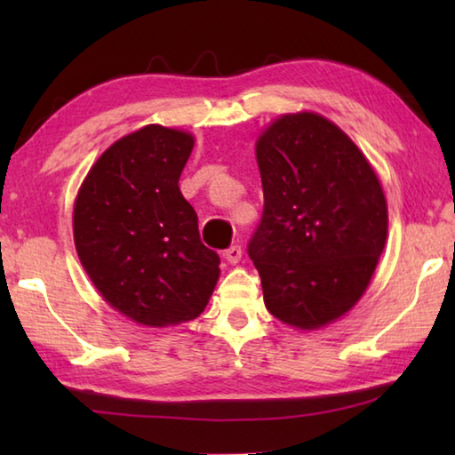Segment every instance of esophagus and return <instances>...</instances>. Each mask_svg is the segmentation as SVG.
Wrapping results in <instances>:
<instances>
[{"label":"esophagus","mask_w":455,"mask_h":455,"mask_svg":"<svg viewBox=\"0 0 455 455\" xmlns=\"http://www.w3.org/2000/svg\"><path fill=\"white\" fill-rule=\"evenodd\" d=\"M222 257H225L230 265H236L238 260L243 259V249L238 244H233V246H228L225 252H222Z\"/></svg>","instance_id":"obj_1"}]
</instances>
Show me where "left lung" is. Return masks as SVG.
<instances>
[{
  "label": "left lung",
  "instance_id": "8db88e82",
  "mask_svg": "<svg viewBox=\"0 0 455 455\" xmlns=\"http://www.w3.org/2000/svg\"><path fill=\"white\" fill-rule=\"evenodd\" d=\"M265 211L249 257L265 305L284 325L315 331L367 291L387 241V200L371 163L317 112L281 114L255 144Z\"/></svg>",
  "mask_w": 455,
  "mask_h": 455
}]
</instances>
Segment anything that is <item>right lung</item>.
Masks as SVG:
<instances>
[{"mask_svg":"<svg viewBox=\"0 0 455 455\" xmlns=\"http://www.w3.org/2000/svg\"><path fill=\"white\" fill-rule=\"evenodd\" d=\"M195 136L148 124L100 154L74 200V244L104 301L144 327L204 311L220 276L179 179Z\"/></svg>","mask_w":455,"mask_h":455,"instance_id":"add662e5","label":"right lung"}]
</instances>
